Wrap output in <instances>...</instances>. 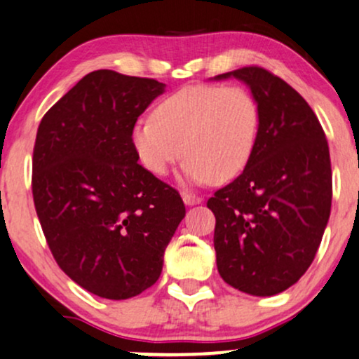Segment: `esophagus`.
Masks as SVG:
<instances>
[{
    "label": "esophagus",
    "instance_id": "obj_1",
    "mask_svg": "<svg viewBox=\"0 0 359 359\" xmlns=\"http://www.w3.org/2000/svg\"><path fill=\"white\" fill-rule=\"evenodd\" d=\"M181 196H183V201L187 203L188 206H191V205H200V203L203 201L201 196H196V194H191V193H188V191L181 193Z\"/></svg>",
    "mask_w": 359,
    "mask_h": 359
}]
</instances>
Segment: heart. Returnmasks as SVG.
<instances>
[{
  "mask_svg": "<svg viewBox=\"0 0 359 359\" xmlns=\"http://www.w3.org/2000/svg\"><path fill=\"white\" fill-rule=\"evenodd\" d=\"M259 126V103L248 88L194 85L168 95L151 118L136 121L131 144L153 175H166L183 153L189 181L224 183L248 166Z\"/></svg>",
  "mask_w": 359,
  "mask_h": 359,
  "instance_id": "obj_1",
  "label": "heart"
}]
</instances>
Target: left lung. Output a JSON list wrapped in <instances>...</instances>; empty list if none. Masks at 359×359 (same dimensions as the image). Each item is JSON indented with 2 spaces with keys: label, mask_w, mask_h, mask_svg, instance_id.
I'll return each mask as SVG.
<instances>
[{
  "label": "left lung",
  "mask_w": 359,
  "mask_h": 359,
  "mask_svg": "<svg viewBox=\"0 0 359 359\" xmlns=\"http://www.w3.org/2000/svg\"><path fill=\"white\" fill-rule=\"evenodd\" d=\"M229 76L250 86L261 126L248 166L206 203L216 264L229 286L273 296L306 273L320 248L333 196L330 148L315 111L285 79L259 66L216 79Z\"/></svg>",
  "instance_id": "obj_1"
}]
</instances>
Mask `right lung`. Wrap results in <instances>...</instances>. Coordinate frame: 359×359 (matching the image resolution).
<instances>
[{
  "instance_id": "right-lung-1",
  "label": "right lung",
  "mask_w": 359,
  "mask_h": 359,
  "mask_svg": "<svg viewBox=\"0 0 359 359\" xmlns=\"http://www.w3.org/2000/svg\"><path fill=\"white\" fill-rule=\"evenodd\" d=\"M165 85L98 69L39 123L34 208L57 266L90 293L128 299L158 281L184 218L180 193L138 163L131 128Z\"/></svg>"
}]
</instances>
